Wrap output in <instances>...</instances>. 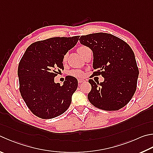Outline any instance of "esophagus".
I'll list each match as a JSON object with an SVG mask.
<instances>
[{
    "label": "esophagus",
    "instance_id": "esophagus-1",
    "mask_svg": "<svg viewBox=\"0 0 153 153\" xmlns=\"http://www.w3.org/2000/svg\"><path fill=\"white\" fill-rule=\"evenodd\" d=\"M85 82V79H78V83L79 84H81V83Z\"/></svg>",
    "mask_w": 153,
    "mask_h": 153
}]
</instances>
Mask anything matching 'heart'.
Wrapping results in <instances>:
<instances>
[{"label":"heart","mask_w":153,"mask_h":153,"mask_svg":"<svg viewBox=\"0 0 153 153\" xmlns=\"http://www.w3.org/2000/svg\"><path fill=\"white\" fill-rule=\"evenodd\" d=\"M88 49H89L88 47H86V46H81V47H79V48H78V49H77V51H78L79 53L82 56V55L84 54V53L86 51H87V50H88ZM66 57H67V55H65V56H64V57H63V59L65 60L66 59ZM71 75H72V76H76V77H80L84 76V72L79 71V70H74V71H71Z\"/></svg>","instance_id":"heart-1"}]
</instances>
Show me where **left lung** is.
Wrapping results in <instances>:
<instances>
[{
  "instance_id": "obj_1",
  "label": "left lung",
  "mask_w": 153,
  "mask_h": 153,
  "mask_svg": "<svg viewBox=\"0 0 153 153\" xmlns=\"http://www.w3.org/2000/svg\"><path fill=\"white\" fill-rule=\"evenodd\" d=\"M79 41L93 52V68L97 69L94 74L104 78L100 84L89 79L91 85L89 101L107 111L125 106L137 90L139 74L131 48L121 39L105 33L83 35Z\"/></svg>"
}]
</instances>
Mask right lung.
Returning <instances> with one entry per match:
<instances>
[{"instance_id":"add662e5","label":"right lung","mask_w":153,"mask_h":153,"mask_svg":"<svg viewBox=\"0 0 153 153\" xmlns=\"http://www.w3.org/2000/svg\"><path fill=\"white\" fill-rule=\"evenodd\" d=\"M79 36L52 37L33 43L19 62L18 77L21 96L29 110L39 118L51 119L69 107L77 88L76 77L69 76L62 85L54 77L63 69V61L76 45Z\"/></svg>"}]
</instances>
